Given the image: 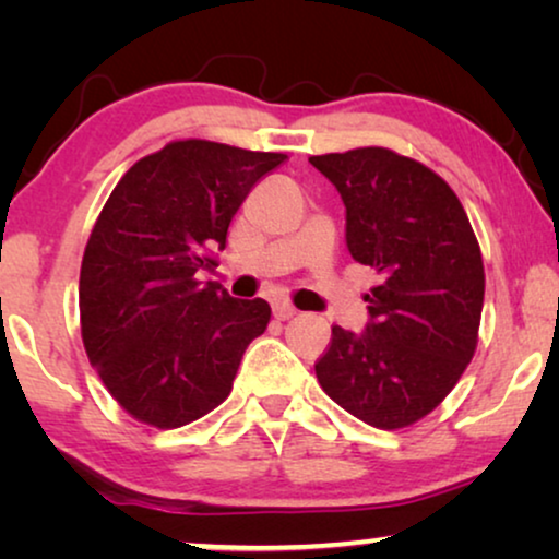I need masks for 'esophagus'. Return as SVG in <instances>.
I'll return each instance as SVG.
<instances>
[{"label":"esophagus","mask_w":559,"mask_h":559,"mask_svg":"<svg viewBox=\"0 0 559 559\" xmlns=\"http://www.w3.org/2000/svg\"><path fill=\"white\" fill-rule=\"evenodd\" d=\"M274 318H277V320H289V318H293L295 316V308H293V305H289V302H285V300H282V302H274Z\"/></svg>","instance_id":"esophagus-1"}]
</instances>
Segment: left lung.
Listing matches in <instances>:
<instances>
[{"label":"left lung","instance_id":"left-lung-1","mask_svg":"<svg viewBox=\"0 0 559 559\" xmlns=\"http://www.w3.org/2000/svg\"><path fill=\"white\" fill-rule=\"evenodd\" d=\"M346 205V247L377 272L361 333L333 325L323 392L379 430L407 427L457 384L478 343L484 259L461 201L430 167L384 147L310 157Z\"/></svg>","mask_w":559,"mask_h":559}]
</instances>
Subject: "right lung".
<instances>
[{"label": "right lung", "instance_id": "add662e5", "mask_svg": "<svg viewBox=\"0 0 559 559\" xmlns=\"http://www.w3.org/2000/svg\"><path fill=\"white\" fill-rule=\"evenodd\" d=\"M287 155L186 140L142 157L117 182L81 264V335L114 400L173 430L231 392L243 350L270 305L236 300L213 272V249L254 182Z\"/></svg>", "mask_w": 559, "mask_h": 559}]
</instances>
